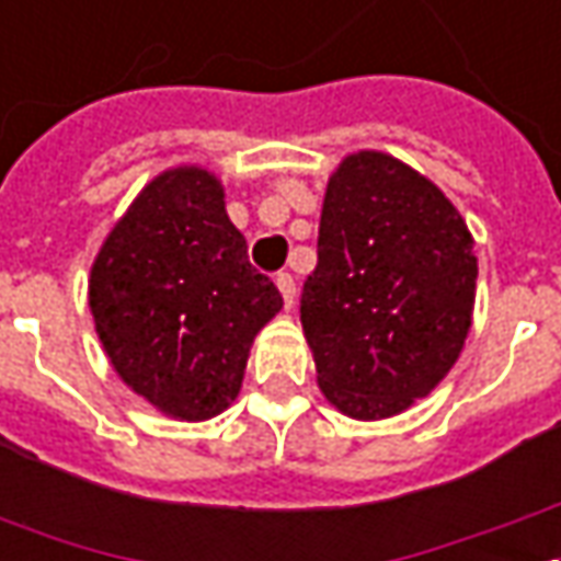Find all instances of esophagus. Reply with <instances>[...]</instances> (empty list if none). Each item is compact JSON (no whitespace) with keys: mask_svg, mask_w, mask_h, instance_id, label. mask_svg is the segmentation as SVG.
Here are the masks:
<instances>
[{"mask_svg":"<svg viewBox=\"0 0 561 561\" xmlns=\"http://www.w3.org/2000/svg\"><path fill=\"white\" fill-rule=\"evenodd\" d=\"M276 285H279L285 307H295V295H297L295 276H291V273H279V276H276Z\"/></svg>","mask_w":561,"mask_h":561,"instance_id":"34e87169","label":"esophagus"}]
</instances>
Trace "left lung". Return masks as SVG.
Masks as SVG:
<instances>
[{
	"label": "left lung",
	"instance_id": "obj_1",
	"mask_svg": "<svg viewBox=\"0 0 561 561\" xmlns=\"http://www.w3.org/2000/svg\"><path fill=\"white\" fill-rule=\"evenodd\" d=\"M316 254L300 322L319 387L356 421L405 411L470 331L479 270L463 217L399 159L356 152L331 174Z\"/></svg>",
	"mask_w": 561,
	"mask_h": 561
}]
</instances>
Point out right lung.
Returning a JSON list of instances; mask_svg holds the SVG:
<instances>
[{"label":"right lung","mask_w":561,"mask_h":561,"mask_svg":"<svg viewBox=\"0 0 561 561\" xmlns=\"http://www.w3.org/2000/svg\"><path fill=\"white\" fill-rule=\"evenodd\" d=\"M106 356L147 402L181 421L236 399L254 334L282 310L205 169H171L131 202L91 266Z\"/></svg>","instance_id":"1"}]
</instances>
